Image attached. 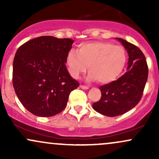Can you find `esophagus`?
<instances>
[{
    "label": "esophagus",
    "instance_id": "34e87169",
    "mask_svg": "<svg viewBox=\"0 0 159 159\" xmlns=\"http://www.w3.org/2000/svg\"><path fill=\"white\" fill-rule=\"evenodd\" d=\"M80 87H81V89H83V90H88V89H89V87H87V86H86V85L81 84V85H80Z\"/></svg>",
    "mask_w": 159,
    "mask_h": 159
}]
</instances>
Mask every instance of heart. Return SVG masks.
Instances as JSON below:
<instances>
[{
    "label": "heart",
    "instance_id": "heart-1",
    "mask_svg": "<svg viewBox=\"0 0 159 159\" xmlns=\"http://www.w3.org/2000/svg\"><path fill=\"white\" fill-rule=\"evenodd\" d=\"M126 61L123 47L104 41L81 43L78 52L72 49L66 55V63L72 77L78 78L88 66L89 81H97L102 84H110L119 77Z\"/></svg>",
    "mask_w": 159,
    "mask_h": 159
}]
</instances>
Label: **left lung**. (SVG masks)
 Segmentation results:
<instances>
[{"mask_svg":"<svg viewBox=\"0 0 159 159\" xmlns=\"http://www.w3.org/2000/svg\"><path fill=\"white\" fill-rule=\"evenodd\" d=\"M129 54L128 71L116 81L100 87L102 96L93 107L107 116L123 114L141 99L148 78V66L141 50L126 40L117 38Z\"/></svg>","mask_w":159,"mask_h":159,"instance_id":"8db88e82","label":"left lung"}]
</instances>
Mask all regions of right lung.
Returning <instances> with one entry per match:
<instances>
[{"mask_svg":"<svg viewBox=\"0 0 159 159\" xmlns=\"http://www.w3.org/2000/svg\"><path fill=\"white\" fill-rule=\"evenodd\" d=\"M73 43L69 38L43 36L18 48L12 84L19 101L33 114L47 117L61 113L70 93L79 86L66 66Z\"/></svg>","mask_w":159,"mask_h":159,"instance_id":"obj_1","label":"right lung"}]
</instances>
